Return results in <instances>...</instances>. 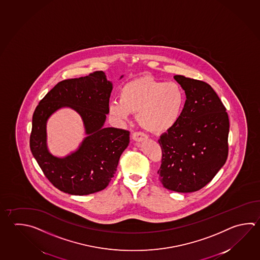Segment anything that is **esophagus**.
I'll return each mask as SVG.
<instances>
[{
  "instance_id": "obj_1",
  "label": "esophagus",
  "mask_w": 260,
  "mask_h": 260,
  "mask_svg": "<svg viewBox=\"0 0 260 260\" xmlns=\"http://www.w3.org/2000/svg\"><path fill=\"white\" fill-rule=\"evenodd\" d=\"M148 136L145 133L141 132H136L133 134V139L135 142H143L147 140Z\"/></svg>"
}]
</instances>
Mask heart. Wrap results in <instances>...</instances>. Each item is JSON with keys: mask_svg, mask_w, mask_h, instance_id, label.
<instances>
[{"mask_svg": "<svg viewBox=\"0 0 260 260\" xmlns=\"http://www.w3.org/2000/svg\"><path fill=\"white\" fill-rule=\"evenodd\" d=\"M185 104L186 94L178 83L144 76L124 85L120 100L109 104V114L118 121H126L132 112H138V121L142 127L162 133L177 124Z\"/></svg>", "mask_w": 260, "mask_h": 260, "instance_id": "obj_1", "label": "heart"}]
</instances>
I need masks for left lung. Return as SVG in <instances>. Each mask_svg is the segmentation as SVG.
<instances>
[{
  "label": "left lung",
  "mask_w": 260,
  "mask_h": 260,
  "mask_svg": "<svg viewBox=\"0 0 260 260\" xmlns=\"http://www.w3.org/2000/svg\"><path fill=\"white\" fill-rule=\"evenodd\" d=\"M186 93V104L177 124L158 142L162 165L158 170L162 186L188 193L205 186L225 164L228 156L229 118L210 84L175 75Z\"/></svg>",
  "instance_id": "obj_1"
}]
</instances>
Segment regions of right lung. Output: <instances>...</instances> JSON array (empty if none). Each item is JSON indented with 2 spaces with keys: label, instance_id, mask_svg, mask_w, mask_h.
Listing matches in <instances>:
<instances>
[{
  "label": "right lung",
  "instance_id": "right-lung-1",
  "mask_svg": "<svg viewBox=\"0 0 260 260\" xmlns=\"http://www.w3.org/2000/svg\"><path fill=\"white\" fill-rule=\"evenodd\" d=\"M112 89L105 73L98 71L57 83L35 109L30 150L46 177L60 191L77 196L101 191L117 171L119 157L129 143V133L104 127ZM62 107L79 113L87 137L76 151L61 158L47 149L46 121Z\"/></svg>",
  "mask_w": 260,
  "mask_h": 260
}]
</instances>
